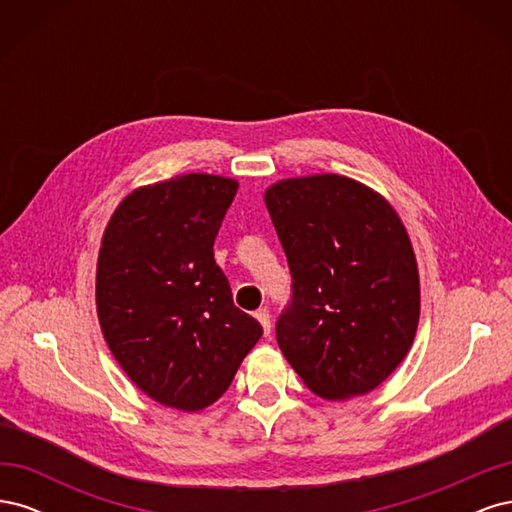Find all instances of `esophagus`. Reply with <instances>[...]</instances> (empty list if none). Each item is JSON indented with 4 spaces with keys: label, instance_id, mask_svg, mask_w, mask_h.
Masks as SVG:
<instances>
[{
    "label": "esophagus",
    "instance_id": "obj_1",
    "mask_svg": "<svg viewBox=\"0 0 512 512\" xmlns=\"http://www.w3.org/2000/svg\"><path fill=\"white\" fill-rule=\"evenodd\" d=\"M254 316H256V320L262 324V331H265V335L271 337V314H269V309L262 307V309H258V312H256Z\"/></svg>",
    "mask_w": 512,
    "mask_h": 512
}]
</instances>
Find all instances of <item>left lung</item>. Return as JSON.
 I'll list each match as a JSON object with an SVG mask.
<instances>
[{
    "instance_id": "8db88e82",
    "label": "left lung",
    "mask_w": 512,
    "mask_h": 512,
    "mask_svg": "<svg viewBox=\"0 0 512 512\" xmlns=\"http://www.w3.org/2000/svg\"><path fill=\"white\" fill-rule=\"evenodd\" d=\"M265 203L288 258L292 299L275 335L309 391H374L408 354L421 286L397 211L342 175L284 179Z\"/></svg>"
}]
</instances>
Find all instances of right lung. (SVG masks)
<instances>
[{
    "mask_svg": "<svg viewBox=\"0 0 512 512\" xmlns=\"http://www.w3.org/2000/svg\"><path fill=\"white\" fill-rule=\"evenodd\" d=\"M235 179L179 175L138 188L108 222L98 256L102 335L128 378L168 408L218 401L262 335L232 303L213 241Z\"/></svg>",
    "mask_w": 512,
    "mask_h": 512,
    "instance_id": "add662e5",
    "label": "right lung"
}]
</instances>
